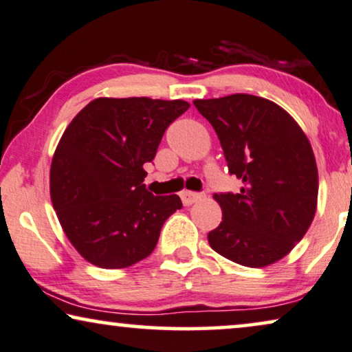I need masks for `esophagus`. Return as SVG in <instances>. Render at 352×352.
<instances>
[{
    "mask_svg": "<svg viewBox=\"0 0 352 352\" xmlns=\"http://www.w3.org/2000/svg\"><path fill=\"white\" fill-rule=\"evenodd\" d=\"M180 197H182L183 206H191L201 199V195H197V192H191V191H183Z\"/></svg>",
    "mask_w": 352,
    "mask_h": 352,
    "instance_id": "34e87169",
    "label": "esophagus"
}]
</instances>
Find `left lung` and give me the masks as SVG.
Listing matches in <instances>:
<instances>
[{
  "label": "left lung",
  "mask_w": 352,
  "mask_h": 352,
  "mask_svg": "<svg viewBox=\"0 0 352 352\" xmlns=\"http://www.w3.org/2000/svg\"><path fill=\"white\" fill-rule=\"evenodd\" d=\"M219 135L241 191L214 195L221 223L207 234L217 254L249 268L289 255L318 209L319 175L311 143L294 118L268 98L232 94L192 102Z\"/></svg>",
  "instance_id": "8db88e82"
}]
</instances>
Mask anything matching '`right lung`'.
Instances as JSON below:
<instances>
[{"label":"right lung","instance_id":"obj_1","mask_svg":"<svg viewBox=\"0 0 352 352\" xmlns=\"http://www.w3.org/2000/svg\"><path fill=\"white\" fill-rule=\"evenodd\" d=\"M185 100L98 97L63 132L54 151L51 199L72 245L89 263L121 270L155 250L164 221L182 209L177 195L153 196L146 172Z\"/></svg>","mask_w":352,"mask_h":352}]
</instances>
